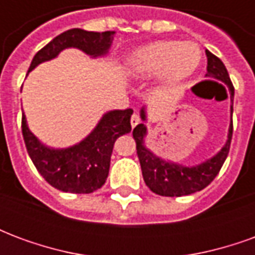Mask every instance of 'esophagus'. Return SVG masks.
<instances>
[{"label": "esophagus", "instance_id": "1", "mask_svg": "<svg viewBox=\"0 0 255 255\" xmlns=\"http://www.w3.org/2000/svg\"><path fill=\"white\" fill-rule=\"evenodd\" d=\"M139 124V116L138 115H135V113H133L132 116H131V127H135V126H138Z\"/></svg>", "mask_w": 255, "mask_h": 255}]
</instances>
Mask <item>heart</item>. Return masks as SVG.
Listing matches in <instances>:
<instances>
[{
	"instance_id": "heart-1",
	"label": "heart",
	"mask_w": 255,
	"mask_h": 255,
	"mask_svg": "<svg viewBox=\"0 0 255 255\" xmlns=\"http://www.w3.org/2000/svg\"><path fill=\"white\" fill-rule=\"evenodd\" d=\"M201 50L192 42L158 41L133 50L126 60V71L135 79L158 75L164 84L183 82L201 63Z\"/></svg>"
}]
</instances>
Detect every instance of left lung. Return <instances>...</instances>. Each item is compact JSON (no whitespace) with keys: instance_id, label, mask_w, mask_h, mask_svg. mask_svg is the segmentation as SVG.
Returning <instances> with one entry per match:
<instances>
[{"instance_id":"obj_1","label":"left lung","mask_w":255,"mask_h":255,"mask_svg":"<svg viewBox=\"0 0 255 255\" xmlns=\"http://www.w3.org/2000/svg\"><path fill=\"white\" fill-rule=\"evenodd\" d=\"M208 57V73L206 76L216 78L224 82L231 91V101L234 97V86L231 82L230 75L223 61L216 57L213 53L206 50ZM232 112L234 108L231 105V126L228 129V139L217 154L206 160L202 164L195 166H184L175 162L161 160L160 157L153 154L144 146L146 136V126L143 123L138 124L133 128L132 136L136 142V154H138L142 175L146 186L155 194L162 197H183L190 195L194 192L201 191L213 182V179L219 175L221 166L224 164L227 155L230 153L231 139H232ZM142 120L146 122V112L144 108L140 111Z\"/></svg>"}]
</instances>
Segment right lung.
<instances>
[{
  "label": "right lung",
  "instance_id": "obj_1",
  "mask_svg": "<svg viewBox=\"0 0 255 255\" xmlns=\"http://www.w3.org/2000/svg\"><path fill=\"white\" fill-rule=\"evenodd\" d=\"M113 34L115 31L93 32L80 28L65 31L36 53L28 72L43 61L57 57L58 53L68 47H78L91 57L105 56ZM132 112V109L108 112L87 138L68 149H50L42 144L28 129L23 115L21 131L28 155L42 177L54 188L72 194L94 192L105 184L116 139L131 131Z\"/></svg>",
  "mask_w": 255,
  "mask_h": 255
}]
</instances>
